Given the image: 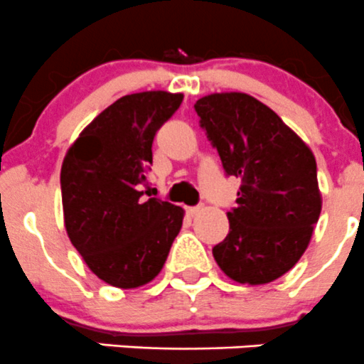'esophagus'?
I'll return each mask as SVG.
<instances>
[{
	"label": "esophagus",
	"mask_w": 364,
	"mask_h": 364,
	"mask_svg": "<svg viewBox=\"0 0 364 364\" xmlns=\"http://www.w3.org/2000/svg\"><path fill=\"white\" fill-rule=\"evenodd\" d=\"M203 205H193V208H186V211H188V215H192V216H196V215H199L200 211H203Z\"/></svg>",
	"instance_id": "1"
}]
</instances>
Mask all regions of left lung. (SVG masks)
<instances>
[{
  "mask_svg": "<svg viewBox=\"0 0 364 364\" xmlns=\"http://www.w3.org/2000/svg\"><path fill=\"white\" fill-rule=\"evenodd\" d=\"M196 111L227 174L241 178L237 205L227 213L229 234L213 257L237 284H269L296 266L321 216L314 153L247 93L205 95Z\"/></svg>",
  "mask_w": 364,
  "mask_h": 364,
  "instance_id": "1",
  "label": "left lung"
}]
</instances>
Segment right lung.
<instances>
[{
  "mask_svg": "<svg viewBox=\"0 0 364 364\" xmlns=\"http://www.w3.org/2000/svg\"><path fill=\"white\" fill-rule=\"evenodd\" d=\"M181 93L142 91L109 105L84 128L61 165L65 229L105 284L137 289L164 267L183 225V208L142 199L156 130Z\"/></svg>",
  "mask_w": 364,
  "mask_h": 364,
  "instance_id": "right-lung-1",
  "label": "right lung"
}]
</instances>
